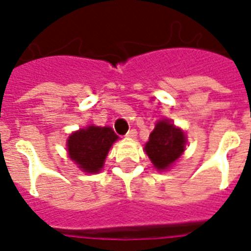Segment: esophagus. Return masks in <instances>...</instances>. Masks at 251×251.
Masks as SVG:
<instances>
[{
  "label": "esophagus",
  "instance_id": "1",
  "mask_svg": "<svg viewBox=\"0 0 251 251\" xmlns=\"http://www.w3.org/2000/svg\"><path fill=\"white\" fill-rule=\"evenodd\" d=\"M137 134H138L137 130H135V129H130L129 131H127V134H126V137L134 139V138H137Z\"/></svg>",
  "mask_w": 251,
  "mask_h": 251
}]
</instances>
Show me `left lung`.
<instances>
[{
	"mask_svg": "<svg viewBox=\"0 0 251 251\" xmlns=\"http://www.w3.org/2000/svg\"><path fill=\"white\" fill-rule=\"evenodd\" d=\"M186 139L179 129L168 120L159 121L150 134L145 150L153 167L164 171L171 167L185 151Z\"/></svg>",
	"mask_w": 251,
	"mask_h": 251,
	"instance_id": "left-lung-1",
	"label": "left lung"
}]
</instances>
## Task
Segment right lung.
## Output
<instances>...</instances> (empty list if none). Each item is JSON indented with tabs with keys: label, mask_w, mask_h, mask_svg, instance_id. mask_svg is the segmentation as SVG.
I'll use <instances>...</instances> for the list:
<instances>
[{
	"label": "right lung",
	"mask_w": 251,
	"mask_h": 251,
	"mask_svg": "<svg viewBox=\"0 0 251 251\" xmlns=\"http://www.w3.org/2000/svg\"><path fill=\"white\" fill-rule=\"evenodd\" d=\"M110 127L88 126L69 137V156L87 173H96L102 168L106 153L117 139Z\"/></svg>",
	"instance_id": "right-lung-1"
}]
</instances>
